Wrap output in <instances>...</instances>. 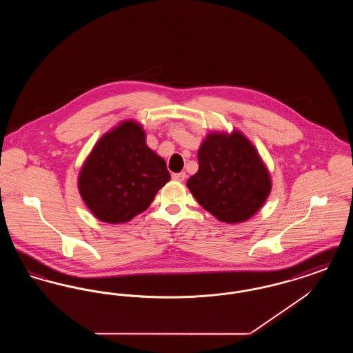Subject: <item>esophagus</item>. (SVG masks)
<instances>
[{
    "label": "esophagus",
    "instance_id": "1",
    "mask_svg": "<svg viewBox=\"0 0 353 353\" xmlns=\"http://www.w3.org/2000/svg\"><path fill=\"white\" fill-rule=\"evenodd\" d=\"M185 177H186V173H185V172H181V173H173V174H172V179H173L174 181H179V183L184 181Z\"/></svg>",
    "mask_w": 353,
    "mask_h": 353
}]
</instances>
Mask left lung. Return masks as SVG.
I'll return each instance as SVG.
<instances>
[{
  "mask_svg": "<svg viewBox=\"0 0 353 353\" xmlns=\"http://www.w3.org/2000/svg\"><path fill=\"white\" fill-rule=\"evenodd\" d=\"M197 157L199 170L186 186L205 210L232 225L258 213L272 183L269 168L245 134L238 130L210 131Z\"/></svg>",
  "mask_w": 353,
  "mask_h": 353,
  "instance_id": "obj_1",
  "label": "left lung"
}]
</instances>
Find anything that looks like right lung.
<instances>
[{
	"label": "right lung",
	"instance_id": "1",
	"mask_svg": "<svg viewBox=\"0 0 353 353\" xmlns=\"http://www.w3.org/2000/svg\"><path fill=\"white\" fill-rule=\"evenodd\" d=\"M169 180L167 164L147 145L141 124L124 120L95 143L79 172L78 189L97 219L117 225L147 210Z\"/></svg>",
	"mask_w": 353,
	"mask_h": 353
}]
</instances>
